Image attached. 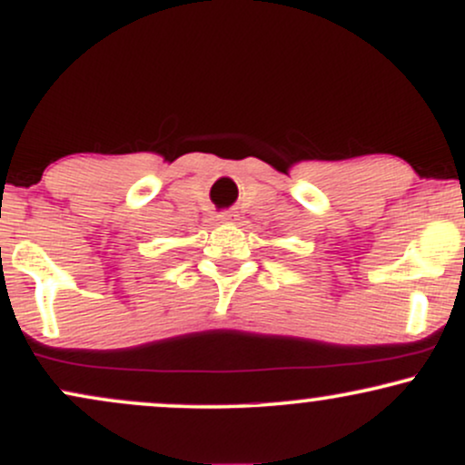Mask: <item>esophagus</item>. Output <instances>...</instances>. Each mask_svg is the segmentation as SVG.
<instances>
[{"label":"esophagus","instance_id":"esophagus-1","mask_svg":"<svg viewBox=\"0 0 465 465\" xmlns=\"http://www.w3.org/2000/svg\"><path fill=\"white\" fill-rule=\"evenodd\" d=\"M236 212H221V214H218L216 218H218V221H221V223H233V221H236Z\"/></svg>","mask_w":465,"mask_h":465}]
</instances>
